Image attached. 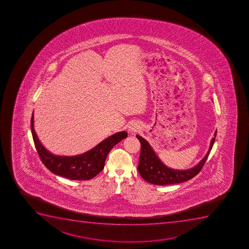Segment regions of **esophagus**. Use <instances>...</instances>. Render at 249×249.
Here are the masks:
<instances>
[{
	"mask_svg": "<svg viewBox=\"0 0 249 249\" xmlns=\"http://www.w3.org/2000/svg\"><path fill=\"white\" fill-rule=\"evenodd\" d=\"M140 128H141V126H140L138 123H132L129 126V131L130 132H136V131H138L140 130Z\"/></svg>",
	"mask_w": 249,
	"mask_h": 249,
	"instance_id": "esophagus-1",
	"label": "esophagus"
}]
</instances>
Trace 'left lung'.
I'll return each mask as SVG.
<instances>
[{
    "label": "left lung",
    "instance_id": "obj_1",
    "mask_svg": "<svg viewBox=\"0 0 249 249\" xmlns=\"http://www.w3.org/2000/svg\"><path fill=\"white\" fill-rule=\"evenodd\" d=\"M217 131H215L214 137L211 141L210 149L205 157L196 166L185 170H174L167 167L159 159L148 141L137 135L136 138L138 139L141 144V155L139 158V173L141 174V177L147 182L160 186L175 184L188 181L197 174H199L204 166V162L206 161L214 143Z\"/></svg>",
    "mask_w": 249,
    "mask_h": 249
}]
</instances>
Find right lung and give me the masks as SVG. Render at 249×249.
I'll use <instances>...</instances> for the list:
<instances>
[{
	"label": "right lung",
	"mask_w": 249,
	"mask_h": 249,
	"mask_svg": "<svg viewBox=\"0 0 249 249\" xmlns=\"http://www.w3.org/2000/svg\"><path fill=\"white\" fill-rule=\"evenodd\" d=\"M34 114L31 120L32 137L43 164L54 175L71 180H89L103 170L106 158L113 146L126 138V131L113 134L86 153L73 157L56 156L40 143L34 129Z\"/></svg>",
	"instance_id": "1"
}]
</instances>
